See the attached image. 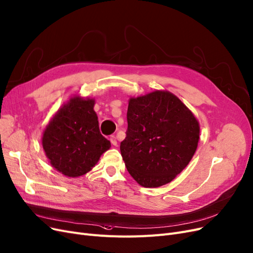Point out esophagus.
Wrapping results in <instances>:
<instances>
[{
  "instance_id": "esophagus-1",
  "label": "esophagus",
  "mask_w": 253,
  "mask_h": 253,
  "mask_svg": "<svg viewBox=\"0 0 253 253\" xmlns=\"http://www.w3.org/2000/svg\"><path fill=\"white\" fill-rule=\"evenodd\" d=\"M110 142H111V144H112L113 146H117V145H118L116 135H111V136H110Z\"/></svg>"
}]
</instances>
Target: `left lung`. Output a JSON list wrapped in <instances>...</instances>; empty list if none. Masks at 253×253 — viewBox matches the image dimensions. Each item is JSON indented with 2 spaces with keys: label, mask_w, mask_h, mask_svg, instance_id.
<instances>
[{
  "label": "left lung",
  "mask_w": 253,
  "mask_h": 253,
  "mask_svg": "<svg viewBox=\"0 0 253 253\" xmlns=\"http://www.w3.org/2000/svg\"><path fill=\"white\" fill-rule=\"evenodd\" d=\"M121 154L128 172L144 187L171 182L197 150L200 126L192 112L168 91L130 99Z\"/></svg>",
  "instance_id": "8db88e82"
}]
</instances>
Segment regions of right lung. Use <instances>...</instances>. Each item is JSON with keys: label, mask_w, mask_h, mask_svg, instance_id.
Listing matches in <instances>:
<instances>
[{"label": "right lung", "mask_w": 253, "mask_h": 253, "mask_svg": "<svg viewBox=\"0 0 253 253\" xmlns=\"http://www.w3.org/2000/svg\"><path fill=\"white\" fill-rule=\"evenodd\" d=\"M94 101L72 97L53 117L43 134V148L50 164L67 176H81L110 148L100 132Z\"/></svg>", "instance_id": "right-lung-1"}]
</instances>
